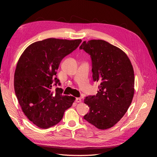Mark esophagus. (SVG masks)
I'll list each match as a JSON object with an SVG mask.
<instances>
[{
	"mask_svg": "<svg viewBox=\"0 0 157 157\" xmlns=\"http://www.w3.org/2000/svg\"><path fill=\"white\" fill-rule=\"evenodd\" d=\"M75 101L77 103H80V102H81V99L79 98H77L75 99Z\"/></svg>",
	"mask_w": 157,
	"mask_h": 157,
	"instance_id": "esophagus-1",
	"label": "esophagus"
}]
</instances>
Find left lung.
<instances>
[{
    "label": "left lung",
    "mask_w": 157,
    "mask_h": 157,
    "mask_svg": "<svg viewBox=\"0 0 157 157\" xmlns=\"http://www.w3.org/2000/svg\"><path fill=\"white\" fill-rule=\"evenodd\" d=\"M90 56L96 95L85 98L90 111L84 119L101 130L110 128L125 115L134 94V73L124 52L102 40L84 41L79 48Z\"/></svg>",
    "instance_id": "obj_1"
}]
</instances>
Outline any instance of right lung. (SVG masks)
Returning <instances> with one entry per match:
<instances>
[{"label": "right lung", "mask_w": 157, "mask_h": 157, "mask_svg": "<svg viewBox=\"0 0 157 157\" xmlns=\"http://www.w3.org/2000/svg\"><path fill=\"white\" fill-rule=\"evenodd\" d=\"M82 40L47 39L29 45L18 60L14 90L23 112L33 124L48 128L62 119L75 98L63 96L56 76L61 60L78 48Z\"/></svg>", "instance_id": "right-lung-1"}]
</instances>
